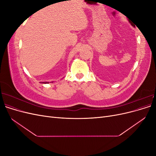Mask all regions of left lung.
<instances>
[{
	"mask_svg": "<svg viewBox=\"0 0 156 156\" xmlns=\"http://www.w3.org/2000/svg\"><path fill=\"white\" fill-rule=\"evenodd\" d=\"M129 21V23H131V25H132V26H133V27H135V25L133 24V23H131L130 21Z\"/></svg>",
	"mask_w": 156,
	"mask_h": 156,
	"instance_id": "8db88e82",
	"label": "left lung"
}]
</instances>
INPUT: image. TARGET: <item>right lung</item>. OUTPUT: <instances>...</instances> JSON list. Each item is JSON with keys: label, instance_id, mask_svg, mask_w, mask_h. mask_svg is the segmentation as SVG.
I'll use <instances>...</instances> for the list:
<instances>
[{"label": "right lung", "instance_id": "obj_1", "mask_svg": "<svg viewBox=\"0 0 156 156\" xmlns=\"http://www.w3.org/2000/svg\"><path fill=\"white\" fill-rule=\"evenodd\" d=\"M47 83V82H46V83Z\"/></svg>", "mask_w": 156, "mask_h": 156}]
</instances>
